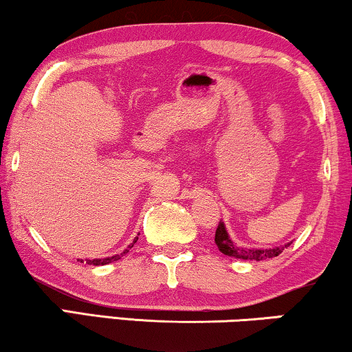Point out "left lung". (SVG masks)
<instances>
[{
	"mask_svg": "<svg viewBox=\"0 0 352 352\" xmlns=\"http://www.w3.org/2000/svg\"><path fill=\"white\" fill-rule=\"evenodd\" d=\"M214 242L218 245L219 252L223 254H228V256L237 258V259H248V261H263V259H269V258H276L283 252V248H287L288 245H283V247H274V248H247V247H240L235 242H232L230 235L226 229L224 223L218 224V229H216V235H214Z\"/></svg>",
	"mask_w": 352,
	"mask_h": 352,
	"instance_id": "left-lung-1",
	"label": "left lung"
}]
</instances>
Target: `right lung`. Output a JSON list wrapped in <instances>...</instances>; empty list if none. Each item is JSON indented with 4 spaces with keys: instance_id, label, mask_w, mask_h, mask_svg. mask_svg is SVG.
<instances>
[{
    "instance_id": "add662e5",
    "label": "right lung",
    "mask_w": 352,
    "mask_h": 352,
    "mask_svg": "<svg viewBox=\"0 0 352 352\" xmlns=\"http://www.w3.org/2000/svg\"><path fill=\"white\" fill-rule=\"evenodd\" d=\"M138 242V237L133 240V243H129L126 248L123 250L122 253H118V254H113V256H107V258H94V259H78L80 263H86V264H89V266H104V264H109V263H113V261H118L120 258L122 256H124V254H126L128 252H129V248H133L134 247V243Z\"/></svg>"
}]
</instances>
